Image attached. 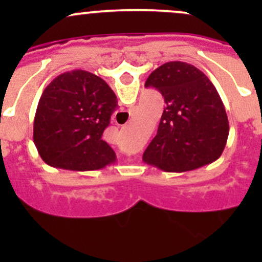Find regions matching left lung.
<instances>
[{
  "label": "left lung",
  "mask_w": 262,
  "mask_h": 262,
  "mask_svg": "<svg viewBox=\"0 0 262 262\" xmlns=\"http://www.w3.org/2000/svg\"><path fill=\"white\" fill-rule=\"evenodd\" d=\"M165 99L157 134L143 161L166 172H186L221 157L229 134L226 109L212 81L190 63L167 62L148 76Z\"/></svg>",
  "instance_id": "left-lung-1"
}]
</instances>
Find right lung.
I'll list each match as a JSON object with an SVG mask.
<instances>
[{
	"label": "right lung",
	"instance_id": "1",
	"mask_svg": "<svg viewBox=\"0 0 262 262\" xmlns=\"http://www.w3.org/2000/svg\"><path fill=\"white\" fill-rule=\"evenodd\" d=\"M118 100L99 76L73 70L57 76L41 94L34 119V144L52 167L92 171L114 163L102 133Z\"/></svg>",
	"mask_w": 262,
	"mask_h": 262
}]
</instances>
